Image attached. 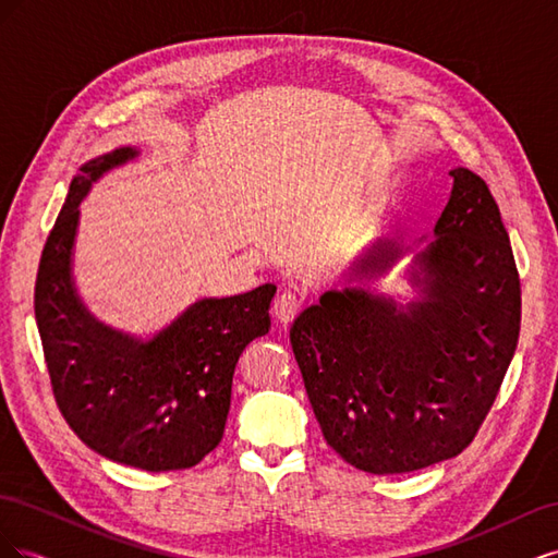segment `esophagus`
<instances>
[{"label":"esophagus","mask_w":558,"mask_h":558,"mask_svg":"<svg viewBox=\"0 0 558 558\" xmlns=\"http://www.w3.org/2000/svg\"><path fill=\"white\" fill-rule=\"evenodd\" d=\"M302 302H305V298H302L300 293L283 291L275 300V316L279 324H291V320L298 316V312L302 310Z\"/></svg>","instance_id":"1"}]
</instances>
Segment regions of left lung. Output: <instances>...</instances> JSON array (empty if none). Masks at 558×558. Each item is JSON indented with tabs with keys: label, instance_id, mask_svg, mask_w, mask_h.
<instances>
[{
	"label": "left lung",
	"instance_id": "8db88e82",
	"mask_svg": "<svg viewBox=\"0 0 558 558\" xmlns=\"http://www.w3.org/2000/svg\"><path fill=\"white\" fill-rule=\"evenodd\" d=\"M433 242L408 269L416 298L369 289L410 246L379 240L356 260L363 286L300 312L291 344L326 442L353 468L398 475L459 456L514 356L521 286L484 179L456 167ZM424 242V240H421Z\"/></svg>",
	"mask_w": 558,
	"mask_h": 558
}]
</instances>
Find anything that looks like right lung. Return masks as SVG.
I'll return each mask as SVG.
<instances>
[{
	"label": "right lung",
	"mask_w": 558,
	"mask_h": 558,
	"mask_svg": "<svg viewBox=\"0 0 558 558\" xmlns=\"http://www.w3.org/2000/svg\"><path fill=\"white\" fill-rule=\"evenodd\" d=\"M137 156L132 146L113 148L88 160L70 183L41 253L35 316L70 428L109 461L165 472L197 465L221 442L234 365L248 342L269 332L277 286L195 300L146 340L95 318L72 275L78 205L97 179Z\"/></svg>",
	"instance_id": "1"
}]
</instances>
